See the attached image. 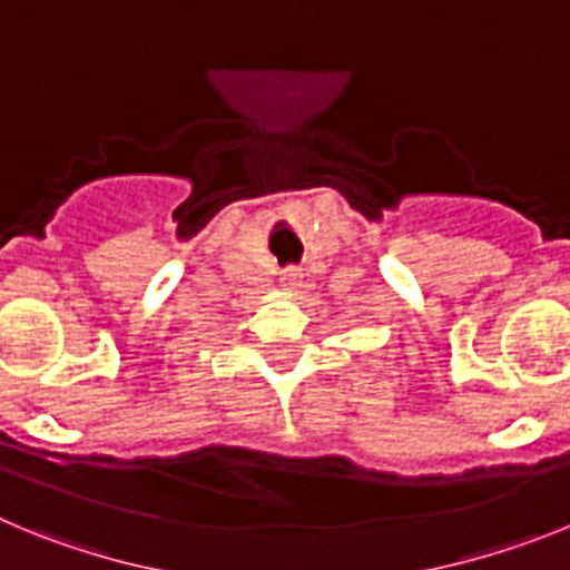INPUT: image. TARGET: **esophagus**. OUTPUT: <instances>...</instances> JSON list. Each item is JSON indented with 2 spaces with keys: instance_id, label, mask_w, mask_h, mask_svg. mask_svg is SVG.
<instances>
[{
  "instance_id": "obj_1",
  "label": "esophagus",
  "mask_w": 570,
  "mask_h": 570,
  "mask_svg": "<svg viewBox=\"0 0 570 570\" xmlns=\"http://www.w3.org/2000/svg\"><path fill=\"white\" fill-rule=\"evenodd\" d=\"M281 286H284L286 292H297L301 286H304V273H301L297 266H289V269L281 273Z\"/></svg>"
}]
</instances>
